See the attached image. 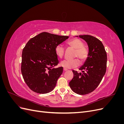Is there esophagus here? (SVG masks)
<instances>
[{
    "label": "esophagus",
    "instance_id": "1",
    "mask_svg": "<svg viewBox=\"0 0 124 124\" xmlns=\"http://www.w3.org/2000/svg\"><path fill=\"white\" fill-rule=\"evenodd\" d=\"M63 70H64L65 71H67V70H68V69H66V68H63Z\"/></svg>",
    "mask_w": 124,
    "mask_h": 124
}]
</instances>
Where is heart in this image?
<instances>
[{
    "label": "heart",
    "instance_id": "1",
    "mask_svg": "<svg viewBox=\"0 0 124 124\" xmlns=\"http://www.w3.org/2000/svg\"><path fill=\"white\" fill-rule=\"evenodd\" d=\"M67 44L75 49L74 57H78L81 62L87 58L88 52L84 46V43L78 38L69 40ZM55 53L58 57L62 58L65 54V48L62 45H57L55 47ZM80 64V62L77 58L63 60L61 62V65L66 69H71L77 67Z\"/></svg>",
    "mask_w": 124,
    "mask_h": 124
}]
</instances>
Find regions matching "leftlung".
Listing matches in <instances>:
<instances>
[{"instance_id": "8db88e82", "label": "left lung", "mask_w": 124, "mask_h": 124, "mask_svg": "<svg viewBox=\"0 0 124 124\" xmlns=\"http://www.w3.org/2000/svg\"><path fill=\"white\" fill-rule=\"evenodd\" d=\"M78 36L88 45V57L79 68L82 73L72 71L74 76L69 84L74 93L84 95L94 91L102 80L106 72L107 55L102 43L98 39L87 35Z\"/></svg>"}]
</instances>
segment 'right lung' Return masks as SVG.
<instances>
[{
    "instance_id": "right-lung-1",
    "label": "right lung",
    "mask_w": 124,
    "mask_h": 124,
    "mask_svg": "<svg viewBox=\"0 0 124 124\" xmlns=\"http://www.w3.org/2000/svg\"><path fill=\"white\" fill-rule=\"evenodd\" d=\"M69 38L43 32L30 39L22 55L21 72L29 88L39 93L53 91L62 73V67L54 68L59 62L55 47Z\"/></svg>"
}]
</instances>
